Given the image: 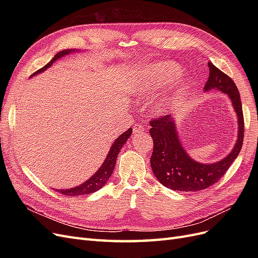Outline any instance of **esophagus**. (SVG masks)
<instances>
[{
  "instance_id": "1",
  "label": "esophagus",
  "mask_w": 258,
  "mask_h": 258,
  "mask_svg": "<svg viewBox=\"0 0 258 258\" xmlns=\"http://www.w3.org/2000/svg\"><path fill=\"white\" fill-rule=\"evenodd\" d=\"M146 130V127L142 123H137L136 126L134 127V134L135 135H140V134H143V132Z\"/></svg>"
}]
</instances>
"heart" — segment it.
Returning a JSON list of instances; mask_svg holds the SVG:
<instances>
[{
	"label": "heart",
	"instance_id": "heart-1",
	"mask_svg": "<svg viewBox=\"0 0 258 258\" xmlns=\"http://www.w3.org/2000/svg\"><path fill=\"white\" fill-rule=\"evenodd\" d=\"M181 74L182 68L177 63L170 61L159 62V63H156L151 66L150 68H147L143 73L137 77L134 88L138 95L141 97H151L157 90L177 80L181 76ZM185 87V83H181L174 86L172 92H171L172 97L163 101L162 104L159 105L160 108L166 107L173 100L174 96H177L179 92H182Z\"/></svg>",
	"mask_w": 258,
	"mask_h": 258
}]
</instances>
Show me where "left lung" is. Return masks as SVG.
I'll return each mask as SVG.
<instances>
[{
	"instance_id": "obj_1",
	"label": "left lung",
	"mask_w": 258,
	"mask_h": 258,
	"mask_svg": "<svg viewBox=\"0 0 258 258\" xmlns=\"http://www.w3.org/2000/svg\"><path fill=\"white\" fill-rule=\"evenodd\" d=\"M209 79L205 91L220 90L227 95L238 117V139L228 156L213 163H201L191 159L177 134L174 115H166L151 120L150 135L154 142L151 157L153 173L166 187L178 191H198L208 188L220 179L231 166L243 143L244 120L240 93L228 75L209 62Z\"/></svg>"
}]
</instances>
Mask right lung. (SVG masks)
<instances>
[{"label": "right lung", "instance_id": "add662e5", "mask_svg": "<svg viewBox=\"0 0 258 258\" xmlns=\"http://www.w3.org/2000/svg\"><path fill=\"white\" fill-rule=\"evenodd\" d=\"M75 51H79V50L77 49H66V50H62V51L58 52L57 54H54V57L50 60V62H48V63L46 64L44 68L40 69L38 71L33 73L32 75H31V77L46 71V70L52 66L54 61H57L58 59L67 56V54L71 53V52H75ZM131 134H132V128H129L126 132H123V134H121L118 138L115 140V142L111 146L110 151H108V154L106 155L105 160L103 161L102 166H101L98 169L97 172L93 174L90 178H88L87 181L84 182L83 184H81L79 186L72 187V188L56 189V191H59L62 195H66V196H81V195L83 196V195H89V194L95 192L98 189H100L101 187H103L113 173L117 156H118L123 144L126 143L127 140L131 137Z\"/></svg>", "mask_w": 258, "mask_h": 258}]
</instances>
